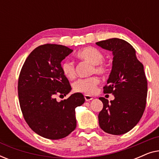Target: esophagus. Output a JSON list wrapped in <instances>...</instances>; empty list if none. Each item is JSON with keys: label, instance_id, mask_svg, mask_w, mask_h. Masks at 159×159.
<instances>
[{"label": "esophagus", "instance_id": "1", "mask_svg": "<svg viewBox=\"0 0 159 159\" xmlns=\"http://www.w3.org/2000/svg\"><path fill=\"white\" fill-rule=\"evenodd\" d=\"M84 99H85L86 101H90L92 99H93V98L89 95H84Z\"/></svg>", "mask_w": 159, "mask_h": 159}]
</instances>
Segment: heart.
Segmentation results:
<instances>
[{
    "label": "heart",
    "instance_id": "b5f03b06",
    "mask_svg": "<svg viewBox=\"0 0 159 159\" xmlns=\"http://www.w3.org/2000/svg\"><path fill=\"white\" fill-rule=\"evenodd\" d=\"M77 58L80 60L90 63L93 66V72L99 75H105L107 72V66L103 61L104 56L101 51L93 47H86L77 52ZM61 71L65 77L69 80H73L75 77L76 71L75 64L69 60H65L61 65ZM100 80L97 77H91L84 79H80L74 83V90L84 94L92 95L95 92Z\"/></svg>",
    "mask_w": 159,
    "mask_h": 159
}]
</instances>
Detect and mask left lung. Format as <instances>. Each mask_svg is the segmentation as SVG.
Wrapping results in <instances>:
<instances>
[{"label": "left lung", "instance_id": "8db88e82", "mask_svg": "<svg viewBox=\"0 0 159 159\" xmlns=\"http://www.w3.org/2000/svg\"><path fill=\"white\" fill-rule=\"evenodd\" d=\"M96 45L111 51L114 56L103 92L112 93L114 100L108 102L99 98L103 104L98 114L99 126L108 134H123L135 127L144 113L148 93L144 67L137 58L135 50L127 41L111 38Z\"/></svg>", "mask_w": 159, "mask_h": 159}]
</instances>
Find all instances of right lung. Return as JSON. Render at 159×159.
I'll list each match as a JSON object with an SVG mask.
<instances>
[{
    "instance_id": "right-lung-1",
    "label": "right lung",
    "mask_w": 159,
    "mask_h": 159,
    "mask_svg": "<svg viewBox=\"0 0 159 159\" xmlns=\"http://www.w3.org/2000/svg\"><path fill=\"white\" fill-rule=\"evenodd\" d=\"M73 50L64 45H40L28 56L18 81L19 104L29 127L41 137L58 140L75 129V108L84 103L80 93L57 101L56 95H64L71 88L63 75L61 63Z\"/></svg>"
}]
</instances>
